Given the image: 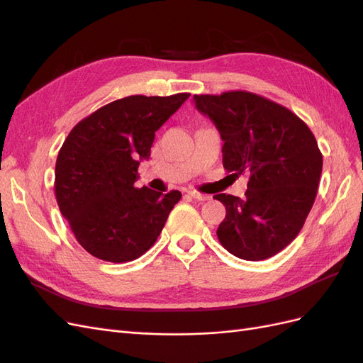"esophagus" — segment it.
Masks as SVG:
<instances>
[{"mask_svg":"<svg viewBox=\"0 0 363 363\" xmlns=\"http://www.w3.org/2000/svg\"><path fill=\"white\" fill-rule=\"evenodd\" d=\"M188 195L192 196L194 200H199V201H206V200L211 199V196H208V195L201 194V192H199V191H188Z\"/></svg>","mask_w":363,"mask_h":363,"instance_id":"esophagus-1","label":"esophagus"}]
</instances>
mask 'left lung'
<instances>
[{
    "label": "left lung",
    "mask_w": 363,
    "mask_h": 363,
    "mask_svg": "<svg viewBox=\"0 0 363 363\" xmlns=\"http://www.w3.org/2000/svg\"><path fill=\"white\" fill-rule=\"evenodd\" d=\"M194 101L221 133L224 168L250 175L245 199L213 196L227 212L219 242L245 260L272 257L300 233L316 199L323 155L313 133L289 108L252 92L194 95Z\"/></svg>",
    "instance_id": "obj_1"
}]
</instances>
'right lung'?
Instances as JSON below:
<instances>
[{"label": "right lung", "mask_w": 363, "mask_h": 363, "mask_svg": "<svg viewBox=\"0 0 363 363\" xmlns=\"http://www.w3.org/2000/svg\"><path fill=\"white\" fill-rule=\"evenodd\" d=\"M189 95L121 98L82 119L65 139L54 192L77 242L94 257L124 263L155 245L182 192L135 188L139 160L150 157L156 131Z\"/></svg>", "instance_id": "1"}]
</instances>
